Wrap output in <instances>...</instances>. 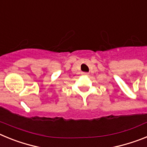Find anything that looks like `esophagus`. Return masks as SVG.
<instances>
[{
    "label": "esophagus",
    "mask_w": 147,
    "mask_h": 147,
    "mask_svg": "<svg viewBox=\"0 0 147 147\" xmlns=\"http://www.w3.org/2000/svg\"><path fill=\"white\" fill-rule=\"evenodd\" d=\"M82 74H83V75H85V76H88V73L83 72V73H82Z\"/></svg>",
    "instance_id": "1"
}]
</instances>
